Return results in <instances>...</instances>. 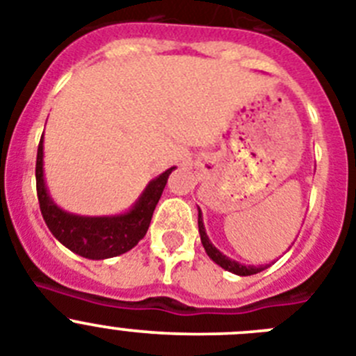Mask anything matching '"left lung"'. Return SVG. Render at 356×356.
<instances>
[{
	"mask_svg": "<svg viewBox=\"0 0 356 356\" xmlns=\"http://www.w3.org/2000/svg\"><path fill=\"white\" fill-rule=\"evenodd\" d=\"M198 232H200V239H202V245H204V248H206L207 255H209L211 259H213L214 262H216L218 266H222L223 270L230 271V273L234 275H239V277H248V275H255V273H261L262 270H266L268 268V264H261V266H245V264H239V262L232 261V259H229L227 255H223L220 250L216 248V246L213 245V243L209 241V238H207L206 234V227H204V222H202V213L200 209H198Z\"/></svg>",
	"mask_w": 356,
	"mask_h": 356,
	"instance_id": "left-lung-1",
	"label": "left lung"
}]
</instances>
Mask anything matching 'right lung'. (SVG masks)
<instances>
[{"instance_id": "1", "label": "right lung", "mask_w": 356, "mask_h": 356, "mask_svg": "<svg viewBox=\"0 0 356 356\" xmlns=\"http://www.w3.org/2000/svg\"><path fill=\"white\" fill-rule=\"evenodd\" d=\"M44 136L37 150V197L44 222L53 236L63 246L85 259H110L129 252L147 234L156 206L165 190L168 175L175 166L168 168L149 182L140 198L127 213L117 216H78L60 209L49 197L44 182Z\"/></svg>"}]
</instances>
